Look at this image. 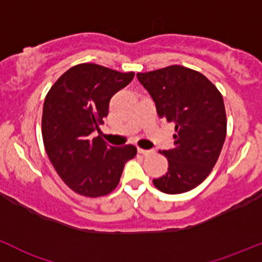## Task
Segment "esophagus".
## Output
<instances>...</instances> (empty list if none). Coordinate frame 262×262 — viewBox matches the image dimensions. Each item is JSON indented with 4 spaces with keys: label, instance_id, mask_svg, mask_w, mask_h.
Returning <instances> with one entry per match:
<instances>
[{
    "label": "esophagus",
    "instance_id": "esophagus-1",
    "mask_svg": "<svg viewBox=\"0 0 262 262\" xmlns=\"http://www.w3.org/2000/svg\"><path fill=\"white\" fill-rule=\"evenodd\" d=\"M138 152L142 154V156H149V154H152L153 152L152 150H147V149H142V148H139Z\"/></svg>",
    "mask_w": 262,
    "mask_h": 262
}]
</instances>
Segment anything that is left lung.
<instances>
[{"instance_id": "8db88e82", "label": "left lung", "mask_w": 262, "mask_h": 262, "mask_svg": "<svg viewBox=\"0 0 262 262\" xmlns=\"http://www.w3.org/2000/svg\"><path fill=\"white\" fill-rule=\"evenodd\" d=\"M156 103L159 118L174 123V148L161 150L168 172L153 184L168 194L191 191L216 164L225 143L227 119L224 99L203 74L181 65L138 73Z\"/></svg>"}]
</instances>
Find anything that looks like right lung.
Here are the masks:
<instances>
[{"mask_svg": "<svg viewBox=\"0 0 262 262\" xmlns=\"http://www.w3.org/2000/svg\"><path fill=\"white\" fill-rule=\"evenodd\" d=\"M134 73H119L84 62L65 71L43 103L41 130L49 159L64 183L85 197H103L117 188L124 166L137 148L108 145L94 137L108 117L112 96L132 81Z\"/></svg>", "mask_w": 262, "mask_h": 262, "instance_id": "1", "label": "right lung"}]
</instances>
